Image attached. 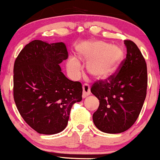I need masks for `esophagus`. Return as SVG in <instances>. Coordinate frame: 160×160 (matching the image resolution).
Returning <instances> with one entry per match:
<instances>
[{"label":"esophagus","mask_w":160,"mask_h":160,"mask_svg":"<svg viewBox=\"0 0 160 160\" xmlns=\"http://www.w3.org/2000/svg\"><path fill=\"white\" fill-rule=\"evenodd\" d=\"M90 94V87L89 84L85 83L83 85V98H86Z\"/></svg>","instance_id":"1"}]
</instances>
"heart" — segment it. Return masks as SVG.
<instances>
[{
  "label": "heart",
  "instance_id": "heart-1",
  "mask_svg": "<svg viewBox=\"0 0 160 160\" xmlns=\"http://www.w3.org/2000/svg\"><path fill=\"white\" fill-rule=\"evenodd\" d=\"M123 58L124 51L120 46L108 45L102 41L86 44L78 53V58L87 62V73L96 80H105L112 76L122 63ZM67 67L73 74H78L80 72V64L76 59H69Z\"/></svg>",
  "mask_w": 160,
  "mask_h": 160
}]
</instances>
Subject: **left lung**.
Masks as SVG:
<instances>
[{
  "mask_svg": "<svg viewBox=\"0 0 160 160\" xmlns=\"http://www.w3.org/2000/svg\"><path fill=\"white\" fill-rule=\"evenodd\" d=\"M126 58L117 75L93 84L91 92L99 100L92 115L101 131L118 134L129 129L139 116L147 95V69L144 58L134 42L124 40Z\"/></svg>",
  "mask_w": 160,
  "mask_h": 160,
  "instance_id": "1",
  "label": "left lung"
}]
</instances>
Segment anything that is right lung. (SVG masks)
<instances>
[{"label": "right lung", "mask_w": 160, "mask_h": 160, "mask_svg": "<svg viewBox=\"0 0 160 160\" xmlns=\"http://www.w3.org/2000/svg\"><path fill=\"white\" fill-rule=\"evenodd\" d=\"M68 58L64 42L34 40L17 56L13 97L24 121L39 134H54L67 127L73 103L82 100V85L61 72Z\"/></svg>", "instance_id": "add662e5"}]
</instances>
